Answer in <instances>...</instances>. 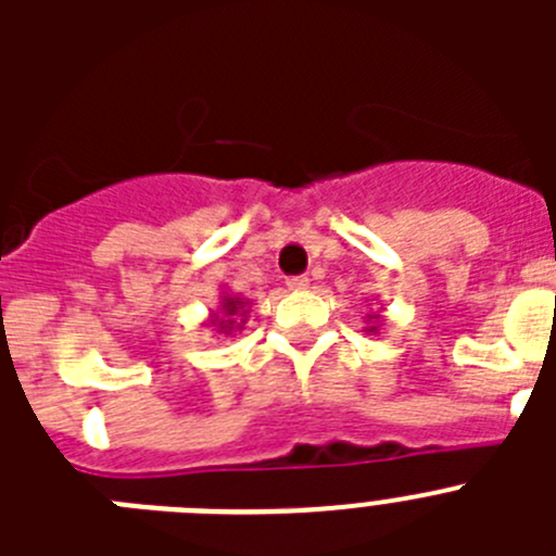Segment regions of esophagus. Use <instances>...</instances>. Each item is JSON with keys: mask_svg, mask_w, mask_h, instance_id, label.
Returning a JSON list of instances; mask_svg holds the SVG:
<instances>
[{"mask_svg": "<svg viewBox=\"0 0 556 556\" xmlns=\"http://www.w3.org/2000/svg\"><path fill=\"white\" fill-rule=\"evenodd\" d=\"M287 287L292 289V292H301V289L308 287V278L306 275H294V278H289L287 281Z\"/></svg>", "mask_w": 556, "mask_h": 556, "instance_id": "obj_1", "label": "esophagus"}]
</instances>
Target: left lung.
I'll return each mask as SVG.
<instances>
[{
    "label": "left lung",
    "instance_id": "1",
    "mask_svg": "<svg viewBox=\"0 0 556 556\" xmlns=\"http://www.w3.org/2000/svg\"><path fill=\"white\" fill-rule=\"evenodd\" d=\"M378 323H381V314H378V312L365 314V331L370 333V337H376V333H378Z\"/></svg>",
    "mask_w": 556,
    "mask_h": 556
}]
</instances>
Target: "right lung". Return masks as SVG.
Listing matches in <instances>:
<instances>
[{
	"mask_svg": "<svg viewBox=\"0 0 556 556\" xmlns=\"http://www.w3.org/2000/svg\"><path fill=\"white\" fill-rule=\"evenodd\" d=\"M250 314V301L242 298V294H233L230 289H223L219 292V308L211 312L203 320L205 328H214L223 337H233V331H242L244 320Z\"/></svg>",
	"mask_w": 556,
	"mask_h": 556,
	"instance_id": "obj_1",
	"label": "right lung"
}]
</instances>
